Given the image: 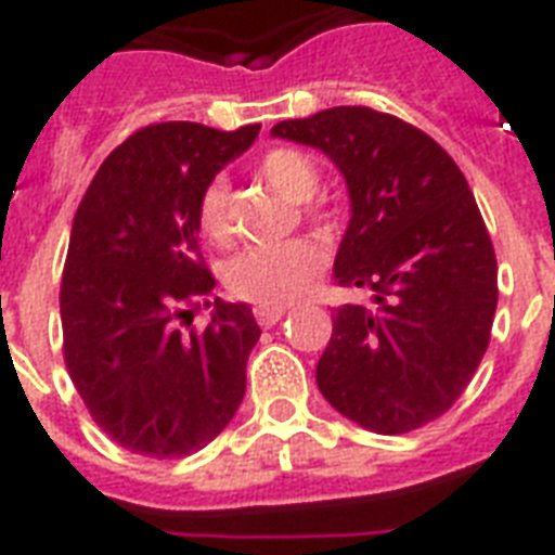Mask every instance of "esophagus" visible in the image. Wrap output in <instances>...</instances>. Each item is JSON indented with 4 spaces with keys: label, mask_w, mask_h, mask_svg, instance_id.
<instances>
[{
    "label": "esophagus",
    "mask_w": 555,
    "mask_h": 555,
    "mask_svg": "<svg viewBox=\"0 0 555 555\" xmlns=\"http://www.w3.org/2000/svg\"><path fill=\"white\" fill-rule=\"evenodd\" d=\"M256 322H259L261 328H270V325H276L282 317H285V308H276V305H259L256 311H253Z\"/></svg>",
    "instance_id": "1"
}]
</instances>
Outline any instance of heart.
<instances>
[{
  "label": "heart",
  "instance_id": "1",
  "mask_svg": "<svg viewBox=\"0 0 555 555\" xmlns=\"http://www.w3.org/2000/svg\"><path fill=\"white\" fill-rule=\"evenodd\" d=\"M259 176L287 201L302 204L320 186V169L299 150H270L259 160ZM311 221L322 224L325 212L308 209ZM201 233L209 242L224 244L233 235V212H230V181L224 176L209 178L195 204ZM325 268V253L313 242L294 238L279 244H256L230 259L224 270L227 287L242 299L259 305H291L302 299L320 279Z\"/></svg>",
  "mask_w": 555,
  "mask_h": 555
}]
</instances>
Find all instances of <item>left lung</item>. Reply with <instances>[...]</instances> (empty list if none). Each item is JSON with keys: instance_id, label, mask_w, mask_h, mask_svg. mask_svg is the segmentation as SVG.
I'll use <instances>...</instances> for the list:
<instances>
[{"instance_id": "obj_1", "label": "left lung", "mask_w": 555, "mask_h": 555, "mask_svg": "<svg viewBox=\"0 0 555 555\" xmlns=\"http://www.w3.org/2000/svg\"><path fill=\"white\" fill-rule=\"evenodd\" d=\"M270 134L337 164L351 221L334 279L374 299L334 311L317 386L363 429H421L464 395L499 305L495 250L464 172L429 134L369 106L282 120Z\"/></svg>"}]
</instances>
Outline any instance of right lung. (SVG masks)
Wrapping results in <instances>:
<instances>
[{
  "instance_id": "1",
  "label": "right lung",
  "mask_w": 555,
  "mask_h": 555,
  "mask_svg": "<svg viewBox=\"0 0 555 555\" xmlns=\"http://www.w3.org/2000/svg\"><path fill=\"white\" fill-rule=\"evenodd\" d=\"M259 129H138L103 160L74 216L60 285L65 365L94 423L138 455H192L242 403L261 337L250 305L216 299L204 331L178 320L216 287L198 250L201 190Z\"/></svg>"
}]
</instances>
